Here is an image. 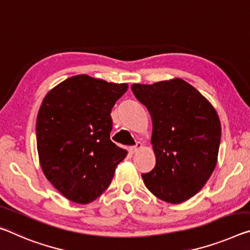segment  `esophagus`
<instances>
[{
	"instance_id": "34e87169",
	"label": "esophagus",
	"mask_w": 250,
	"mask_h": 250,
	"mask_svg": "<svg viewBox=\"0 0 250 250\" xmlns=\"http://www.w3.org/2000/svg\"><path fill=\"white\" fill-rule=\"evenodd\" d=\"M141 148H142V144H141V142H137L136 146H130V148H129V151L131 152V153H136V152L138 151V150L141 149Z\"/></svg>"
}]
</instances>
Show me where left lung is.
I'll return each instance as SVG.
<instances>
[{
	"instance_id": "obj_1",
	"label": "left lung",
	"mask_w": 250,
	"mask_h": 250,
	"mask_svg": "<svg viewBox=\"0 0 250 250\" xmlns=\"http://www.w3.org/2000/svg\"><path fill=\"white\" fill-rule=\"evenodd\" d=\"M131 90L152 119L156 166L142 173L145 185L166 203H184L200 191L216 167L221 138L216 110L182 79L132 84Z\"/></svg>"
}]
</instances>
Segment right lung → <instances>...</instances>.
<instances>
[{
	"label": "right lung",
	"instance_id": "right-lung-1",
	"mask_svg": "<svg viewBox=\"0 0 250 250\" xmlns=\"http://www.w3.org/2000/svg\"><path fill=\"white\" fill-rule=\"evenodd\" d=\"M128 89L80 74L50 91L37 119V146L46 179L63 196L89 204L109 187L126 151L110 140L111 110Z\"/></svg>",
	"mask_w": 250,
	"mask_h": 250
}]
</instances>
